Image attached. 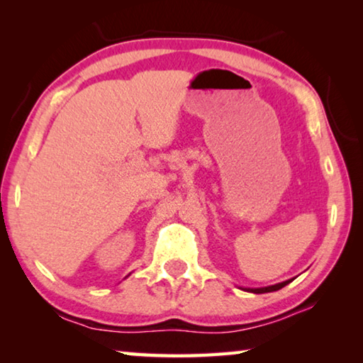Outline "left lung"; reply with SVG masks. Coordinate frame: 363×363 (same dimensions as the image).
Wrapping results in <instances>:
<instances>
[{
	"mask_svg": "<svg viewBox=\"0 0 363 363\" xmlns=\"http://www.w3.org/2000/svg\"><path fill=\"white\" fill-rule=\"evenodd\" d=\"M291 280H286V281H281V284H275V285H270V286H264V288H242L245 291H250V293H256V294H261V293H270V291H277L280 288H284L285 285L290 284Z\"/></svg>",
	"mask_w": 363,
	"mask_h": 363,
	"instance_id": "1",
	"label": "left lung"
}]
</instances>
